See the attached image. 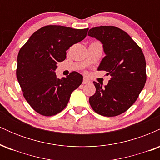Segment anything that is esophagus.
I'll return each mask as SVG.
<instances>
[{
    "label": "esophagus",
    "instance_id": "obj_1",
    "mask_svg": "<svg viewBox=\"0 0 160 160\" xmlns=\"http://www.w3.org/2000/svg\"><path fill=\"white\" fill-rule=\"evenodd\" d=\"M89 80H87L86 78H83V80H82V84H86V83H89Z\"/></svg>",
    "mask_w": 160,
    "mask_h": 160
}]
</instances>
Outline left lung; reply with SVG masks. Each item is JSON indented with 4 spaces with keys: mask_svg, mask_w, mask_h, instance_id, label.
<instances>
[{
    "mask_svg": "<svg viewBox=\"0 0 160 160\" xmlns=\"http://www.w3.org/2000/svg\"><path fill=\"white\" fill-rule=\"evenodd\" d=\"M88 35L103 45L105 56L98 71L111 76L106 86L93 82L95 95L89 97L92 108L104 117L124 113L135 103L146 82V61L142 50L126 32L114 26L91 28Z\"/></svg>",
    "mask_w": 160,
    "mask_h": 160,
    "instance_id": "8db88e82",
    "label": "left lung"
}]
</instances>
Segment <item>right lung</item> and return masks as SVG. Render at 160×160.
Here are the masks:
<instances>
[{
  "label": "right lung",
  "mask_w": 160,
  "mask_h": 160,
  "mask_svg": "<svg viewBox=\"0 0 160 160\" xmlns=\"http://www.w3.org/2000/svg\"><path fill=\"white\" fill-rule=\"evenodd\" d=\"M88 28L74 29L47 25L35 32L20 49L16 77L23 95L34 111L43 116L56 115L67 106L72 92L82 82L73 71L57 78V63L66 58V51L86 38Z\"/></svg>",
  "instance_id": "right-lung-1"
}]
</instances>
